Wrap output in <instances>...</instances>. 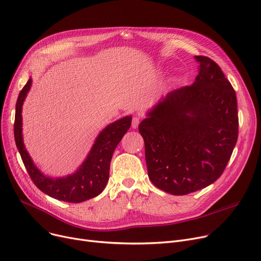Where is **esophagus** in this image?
<instances>
[{
	"label": "esophagus",
	"instance_id": "1",
	"mask_svg": "<svg viewBox=\"0 0 261 261\" xmlns=\"http://www.w3.org/2000/svg\"><path fill=\"white\" fill-rule=\"evenodd\" d=\"M140 122H141V118L138 117V116H134V117L132 118V128H133V129H138V127H139V125H140Z\"/></svg>",
	"mask_w": 261,
	"mask_h": 261
}]
</instances>
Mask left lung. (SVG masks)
<instances>
[{
    "label": "left lung",
    "mask_w": 261,
    "mask_h": 261,
    "mask_svg": "<svg viewBox=\"0 0 261 261\" xmlns=\"http://www.w3.org/2000/svg\"><path fill=\"white\" fill-rule=\"evenodd\" d=\"M195 59L200 65L194 84L168 93L139 126L149 179L173 196L217 181L238 139L235 90L214 60Z\"/></svg>",
    "instance_id": "8db88e82"
}]
</instances>
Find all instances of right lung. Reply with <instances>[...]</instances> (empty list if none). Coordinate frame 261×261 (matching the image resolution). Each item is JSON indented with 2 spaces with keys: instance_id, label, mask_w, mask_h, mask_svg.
I'll use <instances>...</instances> for the list:
<instances>
[{
  "instance_id": "right-lung-1",
  "label": "right lung",
  "mask_w": 261,
  "mask_h": 261,
  "mask_svg": "<svg viewBox=\"0 0 261 261\" xmlns=\"http://www.w3.org/2000/svg\"><path fill=\"white\" fill-rule=\"evenodd\" d=\"M32 86V78L21 90L16 103L15 141L24 166L34 184L47 196L60 201L80 203L102 193L108 180L110 163L115 148L131 126V116L122 117L107 126L97 136L89 155L73 174L64 177L45 176L27 153L22 138V105Z\"/></svg>"
}]
</instances>
